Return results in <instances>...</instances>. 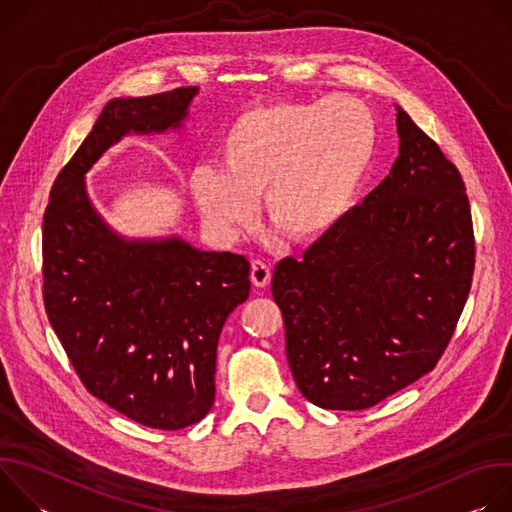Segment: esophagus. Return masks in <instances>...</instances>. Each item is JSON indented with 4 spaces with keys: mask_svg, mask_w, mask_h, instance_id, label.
<instances>
[{
    "mask_svg": "<svg viewBox=\"0 0 512 512\" xmlns=\"http://www.w3.org/2000/svg\"><path fill=\"white\" fill-rule=\"evenodd\" d=\"M251 281L255 287H267L271 281V267L265 261L255 259L251 263Z\"/></svg>",
    "mask_w": 512,
    "mask_h": 512,
    "instance_id": "esophagus-1",
    "label": "esophagus"
}]
</instances>
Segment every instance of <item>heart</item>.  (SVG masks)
Masks as SVG:
<instances>
[{"label":"heart","instance_id":"heart-1","mask_svg":"<svg viewBox=\"0 0 512 512\" xmlns=\"http://www.w3.org/2000/svg\"><path fill=\"white\" fill-rule=\"evenodd\" d=\"M375 145V117L352 97L253 107L225 129L218 170L192 172L190 192L218 237L235 239L263 194L269 223L291 241H312L352 206Z\"/></svg>","mask_w":512,"mask_h":512}]
</instances>
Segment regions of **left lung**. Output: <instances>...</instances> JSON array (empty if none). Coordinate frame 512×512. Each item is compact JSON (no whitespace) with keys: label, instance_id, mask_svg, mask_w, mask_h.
<instances>
[{"label":"left lung","instance_id":"left-lung-1","mask_svg":"<svg viewBox=\"0 0 512 512\" xmlns=\"http://www.w3.org/2000/svg\"><path fill=\"white\" fill-rule=\"evenodd\" d=\"M397 133L389 176L273 271L291 375L322 409H369L433 371L470 294L464 180L399 105Z\"/></svg>","mask_w":512,"mask_h":512}]
</instances>
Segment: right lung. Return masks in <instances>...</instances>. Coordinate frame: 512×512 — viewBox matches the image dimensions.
Wrapping results in <instances>:
<instances>
[{
	"instance_id": "add662e5",
	"label": "right lung",
	"mask_w": 512,
	"mask_h": 512,
	"mask_svg": "<svg viewBox=\"0 0 512 512\" xmlns=\"http://www.w3.org/2000/svg\"><path fill=\"white\" fill-rule=\"evenodd\" d=\"M198 87L111 99L54 180L42 223L44 306L91 395L154 429L214 403L218 336L249 298V261L180 237L127 239L93 206L85 174L129 133L176 131Z\"/></svg>"
}]
</instances>
